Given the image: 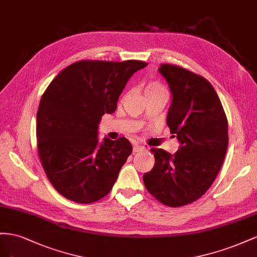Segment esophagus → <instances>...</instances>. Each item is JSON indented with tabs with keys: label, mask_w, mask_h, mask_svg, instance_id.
<instances>
[{
	"label": "esophagus",
	"mask_w": 257,
	"mask_h": 257,
	"mask_svg": "<svg viewBox=\"0 0 257 257\" xmlns=\"http://www.w3.org/2000/svg\"><path fill=\"white\" fill-rule=\"evenodd\" d=\"M145 148L141 144H135L134 145V153H139V152H144Z\"/></svg>",
	"instance_id": "esophagus-1"
}]
</instances>
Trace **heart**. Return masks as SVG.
Instances as JSON below:
<instances>
[{
    "label": "heart",
    "mask_w": 257,
    "mask_h": 257,
    "mask_svg": "<svg viewBox=\"0 0 257 257\" xmlns=\"http://www.w3.org/2000/svg\"><path fill=\"white\" fill-rule=\"evenodd\" d=\"M161 91H166L165 88L161 86L158 82H151L145 87V94L149 93H156V92H161Z\"/></svg>",
    "instance_id": "b5f03b06"
}]
</instances>
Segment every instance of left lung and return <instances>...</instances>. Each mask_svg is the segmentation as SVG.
Here are the masks:
<instances>
[{"label":"left lung","mask_w":257,"mask_h":257,"mask_svg":"<svg viewBox=\"0 0 257 257\" xmlns=\"http://www.w3.org/2000/svg\"><path fill=\"white\" fill-rule=\"evenodd\" d=\"M158 71L172 94L167 124L180 148L174 155L153 149L155 165L143 182L159 202L182 207L199 199L214 182L228 146V124L206 78L172 64H161Z\"/></svg>","instance_id":"8db88e82"}]
</instances>
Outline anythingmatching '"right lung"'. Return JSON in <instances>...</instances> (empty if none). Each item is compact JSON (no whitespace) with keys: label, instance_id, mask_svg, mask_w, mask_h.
I'll return each mask as SVG.
<instances>
[{"label":"right lung","instance_id":"right-lung-1","mask_svg":"<svg viewBox=\"0 0 257 257\" xmlns=\"http://www.w3.org/2000/svg\"><path fill=\"white\" fill-rule=\"evenodd\" d=\"M146 65L78 61L44 92L36 115L39 155L48 180L67 199L90 203L111 192L133 146L126 138L99 142V123L115 112L127 82Z\"/></svg>","mask_w":257,"mask_h":257}]
</instances>
